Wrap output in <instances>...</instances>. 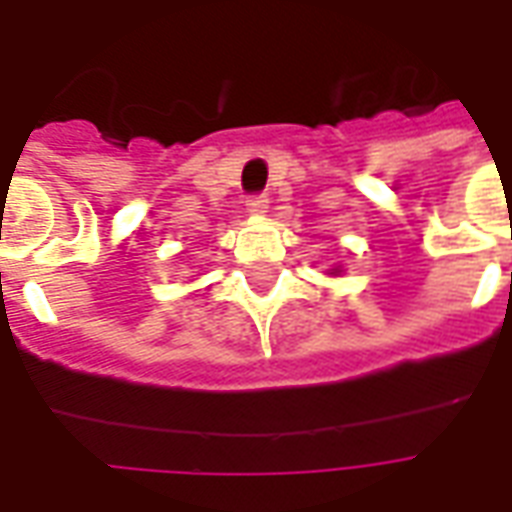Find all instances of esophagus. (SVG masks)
Here are the masks:
<instances>
[{
	"label": "esophagus",
	"instance_id": "34e87169",
	"mask_svg": "<svg viewBox=\"0 0 512 512\" xmlns=\"http://www.w3.org/2000/svg\"><path fill=\"white\" fill-rule=\"evenodd\" d=\"M268 208V197L266 194H252L249 200H246V211L252 213V216H263Z\"/></svg>",
	"mask_w": 512,
	"mask_h": 512
}]
</instances>
